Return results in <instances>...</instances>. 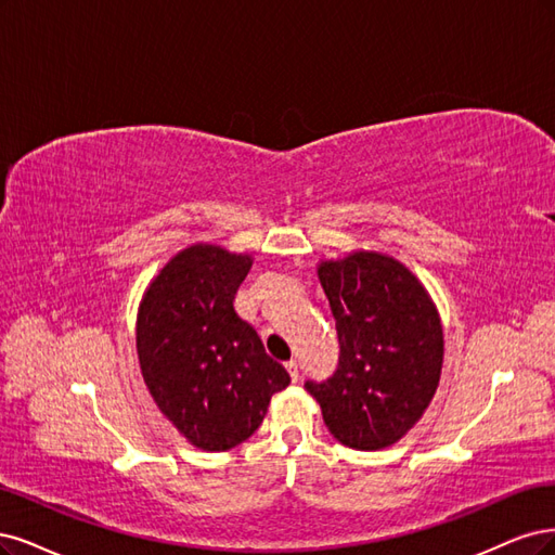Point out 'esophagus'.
<instances>
[{"instance_id": "esophagus-1", "label": "esophagus", "mask_w": 555, "mask_h": 555, "mask_svg": "<svg viewBox=\"0 0 555 555\" xmlns=\"http://www.w3.org/2000/svg\"><path fill=\"white\" fill-rule=\"evenodd\" d=\"M285 369H288V373H291V380L297 383V380H299V366H297V362H295V360L285 362Z\"/></svg>"}]
</instances>
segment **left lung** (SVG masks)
Wrapping results in <instances>:
<instances>
[{
    "label": "left lung",
    "mask_w": 555,
    "mask_h": 555,
    "mask_svg": "<svg viewBox=\"0 0 555 555\" xmlns=\"http://www.w3.org/2000/svg\"><path fill=\"white\" fill-rule=\"evenodd\" d=\"M341 354L332 378L307 380L330 434L362 452L401 440L431 403L442 371L436 304L397 258L352 251L318 264Z\"/></svg>",
    "instance_id": "1"
}]
</instances>
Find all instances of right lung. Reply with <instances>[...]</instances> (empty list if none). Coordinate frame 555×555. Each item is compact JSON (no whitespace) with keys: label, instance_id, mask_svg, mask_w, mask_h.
Masks as SVG:
<instances>
[{"label":"right lung","instance_id":"right-lung-1","mask_svg":"<svg viewBox=\"0 0 555 555\" xmlns=\"http://www.w3.org/2000/svg\"><path fill=\"white\" fill-rule=\"evenodd\" d=\"M254 258L193 244L156 274L138 309L135 348L154 403L191 444L225 452L254 436L291 375L235 311Z\"/></svg>","mask_w":555,"mask_h":555}]
</instances>
